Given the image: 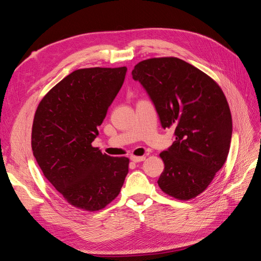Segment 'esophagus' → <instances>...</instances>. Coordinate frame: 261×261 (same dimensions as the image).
<instances>
[{
  "instance_id": "34e87169",
  "label": "esophagus",
  "mask_w": 261,
  "mask_h": 261,
  "mask_svg": "<svg viewBox=\"0 0 261 261\" xmlns=\"http://www.w3.org/2000/svg\"><path fill=\"white\" fill-rule=\"evenodd\" d=\"M146 159V156H137V155H132L130 160L133 162H141Z\"/></svg>"
}]
</instances>
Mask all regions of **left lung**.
Listing matches in <instances>:
<instances>
[{"label": "left lung", "instance_id": "8db88e82", "mask_svg": "<svg viewBox=\"0 0 261 261\" xmlns=\"http://www.w3.org/2000/svg\"><path fill=\"white\" fill-rule=\"evenodd\" d=\"M132 75L151 98L162 127L174 129V143L160 153L159 187L178 200L195 198L230 150L232 116L222 89L200 69L172 57L141 61Z\"/></svg>", "mask_w": 261, "mask_h": 261}]
</instances>
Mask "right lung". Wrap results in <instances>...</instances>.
<instances>
[{"label":"right lung","instance_id":"right-lung-1","mask_svg":"<svg viewBox=\"0 0 261 261\" xmlns=\"http://www.w3.org/2000/svg\"><path fill=\"white\" fill-rule=\"evenodd\" d=\"M126 68L74 70L39 103L31 148L43 175L73 207L98 211L120 194L129 159L110 156L92 141L124 83Z\"/></svg>","mask_w":261,"mask_h":261}]
</instances>
